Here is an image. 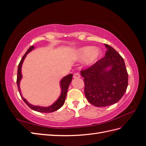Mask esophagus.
<instances>
[{
	"label": "esophagus",
	"mask_w": 146,
	"mask_h": 146,
	"mask_svg": "<svg viewBox=\"0 0 146 146\" xmlns=\"http://www.w3.org/2000/svg\"><path fill=\"white\" fill-rule=\"evenodd\" d=\"M73 77H74V78H79L80 77V75L78 72H76L74 74Z\"/></svg>",
	"instance_id": "obj_1"
}]
</instances>
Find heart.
<instances>
[{
    "label": "heart",
    "mask_w": 146,
    "mask_h": 146,
    "mask_svg": "<svg viewBox=\"0 0 146 146\" xmlns=\"http://www.w3.org/2000/svg\"><path fill=\"white\" fill-rule=\"evenodd\" d=\"M100 55L101 51L99 48H92L91 46H86L78 49L77 57L78 60L86 58V63L90 64L98 60Z\"/></svg>",
    "instance_id": "heart-1"
}]
</instances>
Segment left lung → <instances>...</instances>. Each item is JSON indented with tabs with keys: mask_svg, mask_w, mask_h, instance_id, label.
<instances>
[{
	"mask_svg": "<svg viewBox=\"0 0 146 146\" xmlns=\"http://www.w3.org/2000/svg\"><path fill=\"white\" fill-rule=\"evenodd\" d=\"M105 46L107 51L104 58L81 70L86 98L98 107L117 102L128 86V73L123 58L113 47L106 44ZM108 67L112 68L106 70Z\"/></svg>",
	"mask_w": 146,
	"mask_h": 146,
	"instance_id": "8db88e82",
	"label": "left lung"
}]
</instances>
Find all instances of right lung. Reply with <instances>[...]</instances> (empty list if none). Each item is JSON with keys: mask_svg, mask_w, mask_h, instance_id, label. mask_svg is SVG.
Listing matches in <instances>:
<instances>
[{"mask_svg": "<svg viewBox=\"0 0 146 146\" xmlns=\"http://www.w3.org/2000/svg\"><path fill=\"white\" fill-rule=\"evenodd\" d=\"M34 47L33 46H30L29 47V49L27 50V51L26 52L25 54H24V55L23 56L22 58L20 63L18 65V68H17V88H18V90L19 91V94L21 96L22 99L24 101V102L28 105V107L29 108H30L31 109H32L35 111H36L38 112H41V113H51V112H54L55 111H56L57 110L60 109L62 106L63 105L64 101H65V99L66 97V94H67V92H68V87L70 83L72 81V74H69L68 76L64 77L62 80H61L60 82V85H61V95L60 96L59 99L57 100L52 105L48 107H39V106H33L31 104H30L29 102H27V101L24 98H23V96L21 95V90H20V88H19V82L21 79L22 78V74H21V67H22V64H23V61L25 58L26 55L29 53L31 50L33 49Z\"/></svg>", "mask_w": 146, "mask_h": 146, "instance_id": "obj_1", "label": "right lung"}]
</instances>
